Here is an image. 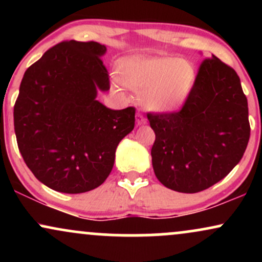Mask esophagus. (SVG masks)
<instances>
[{
    "mask_svg": "<svg viewBox=\"0 0 262 262\" xmlns=\"http://www.w3.org/2000/svg\"><path fill=\"white\" fill-rule=\"evenodd\" d=\"M135 121H137L138 125H143V124H145V123H146L145 117H144L141 113H137V116H135Z\"/></svg>",
    "mask_w": 262,
    "mask_h": 262,
    "instance_id": "34e87169",
    "label": "esophagus"
}]
</instances>
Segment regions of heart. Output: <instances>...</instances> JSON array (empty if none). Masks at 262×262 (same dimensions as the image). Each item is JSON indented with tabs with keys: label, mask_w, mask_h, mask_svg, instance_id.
Segmentation results:
<instances>
[{
	"label": "heart",
	"mask_w": 262,
	"mask_h": 262,
	"mask_svg": "<svg viewBox=\"0 0 262 262\" xmlns=\"http://www.w3.org/2000/svg\"><path fill=\"white\" fill-rule=\"evenodd\" d=\"M121 79L140 92L146 110L169 113L187 101L196 80L192 62L171 56H135L121 65Z\"/></svg>",
	"instance_id": "b5f03b06"
}]
</instances>
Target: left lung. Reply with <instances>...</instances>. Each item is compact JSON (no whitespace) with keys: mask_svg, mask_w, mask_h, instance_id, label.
Wrapping results in <instances>:
<instances>
[{"mask_svg":"<svg viewBox=\"0 0 262 262\" xmlns=\"http://www.w3.org/2000/svg\"><path fill=\"white\" fill-rule=\"evenodd\" d=\"M155 133L151 161L165 187L196 193L223 180L242 160L249 138L248 100L233 68L203 60L177 112L148 113Z\"/></svg>","mask_w":262,"mask_h":262,"instance_id":"8db88e82","label":"left lung"}]
</instances>
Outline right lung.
<instances>
[{
  "label": "right lung",
  "instance_id": "right-lung-1",
  "mask_svg": "<svg viewBox=\"0 0 262 262\" xmlns=\"http://www.w3.org/2000/svg\"><path fill=\"white\" fill-rule=\"evenodd\" d=\"M97 41L66 40L29 66L13 110L18 149L41 183L83 193L106 181L116 149L135 123V108L110 110L96 100L110 90Z\"/></svg>",
  "mask_w": 262,
  "mask_h": 262
}]
</instances>
